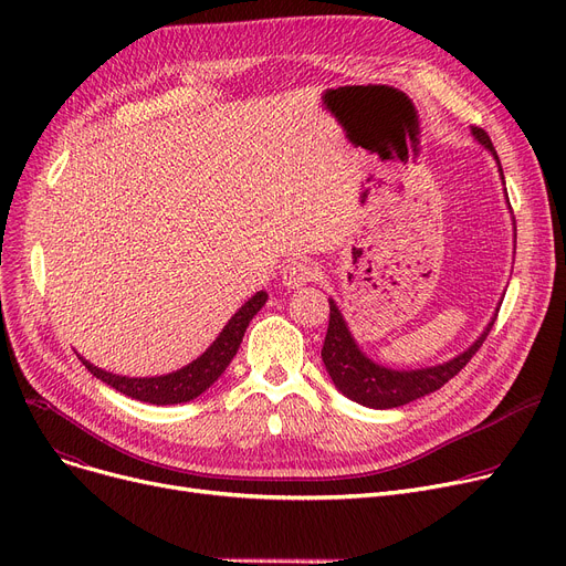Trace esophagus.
<instances>
[{"instance_id": "34e87169", "label": "esophagus", "mask_w": 566, "mask_h": 566, "mask_svg": "<svg viewBox=\"0 0 566 566\" xmlns=\"http://www.w3.org/2000/svg\"><path fill=\"white\" fill-rule=\"evenodd\" d=\"M318 277V268L314 261H307V259H295V261H289L284 268H282V282L289 286V289H301L310 282H314Z\"/></svg>"}]
</instances>
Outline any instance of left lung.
<instances>
[{
	"label": "left lung",
	"instance_id": "left-lung-1",
	"mask_svg": "<svg viewBox=\"0 0 566 566\" xmlns=\"http://www.w3.org/2000/svg\"><path fill=\"white\" fill-rule=\"evenodd\" d=\"M472 135L478 137L482 146H486L497 160V154L493 148L491 137L482 128H472ZM500 167V160H497ZM502 174V167H500ZM504 181V176H502ZM495 318L486 325V331L482 337L474 342L468 350L457 355L454 360L442 363L436 367H424V369H410V371H397L388 369L382 365H376L369 360L367 355L358 348L355 339L348 333V325L337 310L335 301H331V323H328V333H325V342L321 348V358L325 369H328L333 382L337 385V390L346 395L348 399L358 401L367 408H397L403 403H410L415 399H420L424 395H431L440 390L444 382L452 380L468 363L474 353L480 350V346L486 342L491 328H493Z\"/></svg>",
	"mask_w": 566,
	"mask_h": 566
}]
</instances>
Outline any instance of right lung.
<instances>
[{
	"label": "right lung",
	"mask_w": 566,
	"mask_h": 566,
	"mask_svg": "<svg viewBox=\"0 0 566 566\" xmlns=\"http://www.w3.org/2000/svg\"><path fill=\"white\" fill-rule=\"evenodd\" d=\"M265 301H268L265 291H259L256 295H252V298L229 318V323L224 325L218 339L208 346L197 360H192L188 367L178 369L174 374H167V376L128 378V376H116V374L103 371V369L94 367L92 363H86L84 358H80V360L96 378L107 382L109 388L124 392L126 397H133L137 401H146V403H156V406L184 403V401L199 397L203 390L211 388V385L222 376V371L233 360L238 346H241L252 316L265 305Z\"/></svg>",
	"instance_id": "right-lung-1"
}]
</instances>
